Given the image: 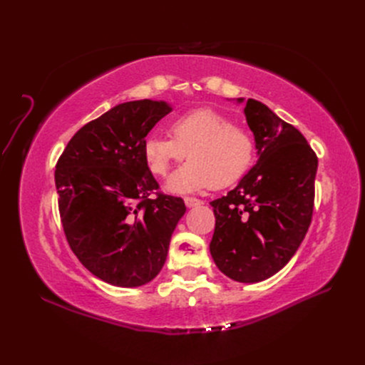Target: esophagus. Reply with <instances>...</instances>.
Instances as JSON below:
<instances>
[{"label":"esophagus","mask_w":365,"mask_h":365,"mask_svg":"<svg viewBox=\"0 0 365 365\" xmlns=\"http://www.w3.org/2000/svg\"><path fill=\"white\" fill-rule=\"evenodd\" d=\"M184 202L187 207H196V205H201L202 201L197 200V197H192V196H185L184 197Z\"/></svg>","instance_id":"34e87169"}]
</instances>
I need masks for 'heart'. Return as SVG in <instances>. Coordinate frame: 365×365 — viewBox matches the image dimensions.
<instances>
[{
    "mask_svg": "<svg viewBox=\"0 0 365 365\" xmlns=\"http://www.w3.org/2000/svg\"><path fill=\"white\" fill-rule=\"evenodd\" d=\"M170 134H149L143 141V157L158 176L189 157L168 182V189L176 193L233 184L251 168L256 153L250 132L215 109H196L175 118Z\"/></svg>",
    "mask_w": 365,
    "mask_h": 365,
    "instance_id": "heart-1",
    "label": "heart"
}]
</instances>
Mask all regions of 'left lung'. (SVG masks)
Segmentation results:
<instances>
[{"label":"left lung","mask_w":365,"mask_h":365,"mask_svg":"<svg viewBox=\"0 0 365 365\" xmlns=\"http://www.w3.org/2000/svg\"><path fill=\"white\" fill-rule=\"evenodd\" d=\"M245 117L259 161L236 189L210 202L216 217L210 252L227 277L257 283L279 272L307 233L318 158L302 132L262 102L248 98Z\"/></svg>","instance_id":"1"}]
</instances>
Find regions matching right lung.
Masks as SVG:
<instances>
[{
	"label": "right lung",
	"mask_w": 365,
	"mask_h": 365,
	"mask_svg": "<svg viewBox=\"0 0 365 365\" xmlns=\"http://www.w3.org/2000/svg\"><path fill=\"white\" fill-rule=\"evenodd\" d=\"M170 111L148 98L117 105L77 130L56 163L59 215L71 251L96 277L120 288L157 277L185 213L181 197L160 192L143 157V141Z\"/></svg>",
	"instance_id": "obj_1"
}]
</instances>
